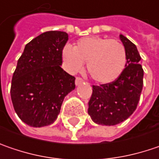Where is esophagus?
I'll list each match as a JSON object with an SVG mask.
<instances>
[{"instance_id":"obj_1","label":"esophagus","mask_w":159,"mask_h":159,"mask_svg":"<svg viewBox=\"0 0 159 159\" xmlns=\"http://www.w3.org/2000/svg\"><path fill=\"white\" fill-rule=\"evenodd\" d=\"M82 83H83V79H82V78H80V77H76V78H75V85H76V86L80 85Z\"/></svg>"}]
</instances>
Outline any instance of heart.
Wrapping results in <instances>:
<instances>
[{"mask_svg":"<svg viewBox=\"0 0 159 159\" xmlns=\"http://www.w3.org/2000/svg\"><path fill=\"white\" fill-rule=\"evenodd\" d=\"M62 60L69 73L81 70L87 61V70L97 83L110 84L117 79L126 65V52L118 41L100 36L79 39L75 47L62 50Z\"/></svg>","mask_w":159,"mask_h":159,"instance_id":"heart-1","label":"heart"}]
</instances>
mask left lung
I'll return each instance as SVG.
<instances>
[{"label":"left lung","instance_id":"obj_1","mask_svg":"<svg viewBox=\"0 0 159 159\" xmlns=\"http://www.w3.org/2000/svg\"><path fill=\"white\" fill-rule=\"evenodd\" d=\"M126 52V65L121 75L110 84L93 86L88 114L102 125H116L126 120L135 111L143 85L141 56L129 39L119 34Z\"/></svg>","mask_w":159,"mask_h":159}]
</instances>
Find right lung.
I'll use <instances>...</instances> for the list:
<instances>
[{
    "mask_svg": "<svg viewBox=\"0 0 159 159\" xmlns=\"http://www.w3.org/2000/svg\"><path fill=\"white\" fill-rule=\"evenodd\" d=\"M66 32L43 33L25 46L11 81L12 104L18 117L32 127L57 119L62 102L75 88V78L61 68Z\"/></svg>",
    "mask_w": 159,
    "mask_h": 159,
    "instance_id": "right-lung-1",
    "label": "right lung"
}]
</instances>
